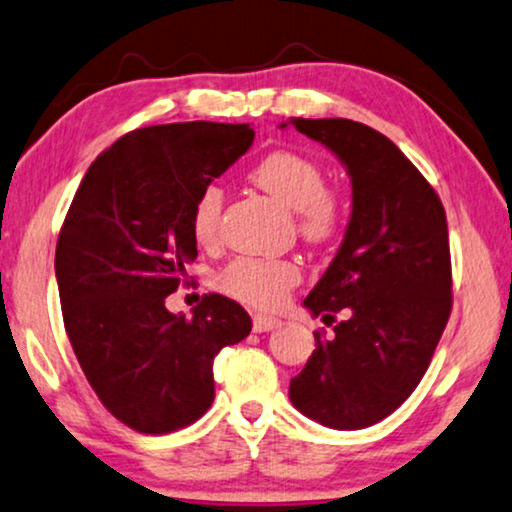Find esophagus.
Returning a JSON list of instances; mask_svg holds the SVG:
<instances>
[{
    "instance_id": "esophagus-1",
    "label": "esophagus",
    "mask_w": 512,
    "mask_h": 512,
    "mask_svg": "<svg viewBox=\"0 0 512 512\" xmlns=\"http://www.w3.org/2000/svg\"><path fill=\"white\" fill-rule=\"evenodd\" d=\"M279 326H282V321H279V319L265 317V314H254V331L256 333L275 331V328H279Z\"/></svg>"
}]
</instances>
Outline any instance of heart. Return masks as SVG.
I'll return each mask as SVG.
<instances>
[{
	"label": "heart",
	"mask_w": 512,
	"mask_h": 512,
	"mask_svg": "<svg viewBox=\"0 0 512 512\" xmlns=\"http://www.w3.org/2000/svg\"><path fill=\"white\" fill-rule=\"evenodd\" d=\"M254 184L296 212L298 233L310 244H324L338 235L342 226L340 195L326 186V172L319 160L298 151H272L249 172ZM223 191L209 184L198 193L191 209L195 242L212 244L219 235ZM300 282V270L286 258H235L221 270L219 289L242 303L272 310L282 305L289 291Z\"/></svg>",
	"instance_id": "b5f03b06"
}]
</instances>
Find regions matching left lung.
I'll return each instance as SVG.
<instances>
[{"label":"left lung","mask_w":512,"mask_h":512,"mask_svg":"<svg viewBox=\"0 0 512 512\" xmlns=\"http://www.w3.org/2000/svg\"><path fill=\"white\" fill-rule=\"evenodd\" d=\"M331 149L352 179V216L324 277L303 300L333 324L314 333L291 380L293 408L328 429H366L391 415L429 368L452 310L443 202L401 149L347 118H291ZM286 128V123H282Z\"/></svg>","instance_id":"1"}]
</instances>
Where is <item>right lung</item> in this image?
<instances>
[{"instance_id":"1","label":"right lung","mask_w":512,"mask_h":512,"mask_svg":"<svg viewBox=\"0 0 512 512\" xmlns=\"http://www.w3.org/2000/svg\"><path fill=\"white\" fill-rule=\"evenodd\" d=\"M251 142L247 123L132 130L88 167L60 228L55 277L69 342L104 408L139 433L205 415L216 354L251 331L244 307L219 293L193 319L165 307L198 256L195 198Z\"/></svg>"}]
</instances>
